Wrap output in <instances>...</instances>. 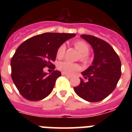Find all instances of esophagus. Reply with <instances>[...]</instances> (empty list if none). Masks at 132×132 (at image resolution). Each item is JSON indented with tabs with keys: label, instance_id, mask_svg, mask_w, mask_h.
Returning a JSON list of instances; mask_svg holds the SVG:
<instances>
[{
	"label": "esophagus",
	"instance_id": "esophagus-1",
	"mask_svg": "<svg viewBox=\"0 0 132 132\" xmlns=\"http://www.w3.org/2000/svg\"><path fill=\"white\" fill-rule=\"evenodd\" d=\"M62 75L63 76L66 77H71V75H70L66 74V73H64V72H62Z\"/></svg>",
	"mask_w": 132,
	"mask_h": 132
}]
</instances>
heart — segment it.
<instances>
[{
    "label": "heart",
    "instance_id": "b5f03b06",
    "mask_svg": "<svg viewBox=\"0 0 132 132\" xmlns=\"http://www.w3.org/2000/svg\"><path fill=\"white\" fill-rule=\"evenodd\" d=\"M74 46L79 53H80V60L83 62H87L88 60V53L89 51V46L87 43L84 41L79 40L76 41L74 43ZM66 51V45L62 44L58 48L57 51V57L59 59L63 57ZM57 68L59 70L62 71L66 74H72L75 71L80 69V66L76 63L68 62V61H64L60 62L57 65Z\"/></svg>",
    "mask_w": 132,
    "mask_h": 132
}]
</instances>
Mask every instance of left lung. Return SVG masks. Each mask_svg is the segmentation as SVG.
<instances>
[{
	"instance_id": "1",
	"label": "left lung",
	"mask_w": 132,
	"mask_h": 132,
	"mask_svg": "<svg viewBox=\"0 0 132 132\" xmlns=\"http://www.w3.org/2000/svg\"><path fill=\"white\" fill-rule=\"evenodd\" d=\"M81 38L88 42L94 52L92 65L81 72L86 80L75 87L76 94L89 102L103 100L114 91L121 75V62L112 46L104 40L84 35ZM81 79V78H80Z\"/></svg>"
}]
</instances>
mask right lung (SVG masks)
<instances>
[{"label": "right lung", "instance_id": "obj_1", "mask_svg": "<svg viewBox=\"0 0 132 132\" xmlns=\"http://www.w3.org/2000/svg\"><path fill=\"white\" fill-rule=\"evenodd\" d=\"M75 34L44 33L34 36L18 47L11 60V78L24 98L37 101L48 96L61 76L57 70L48 74L44 67H51L58 48Z\"/></svg>", "mask_w": 132, "mask_h": 132}]
</instances>
